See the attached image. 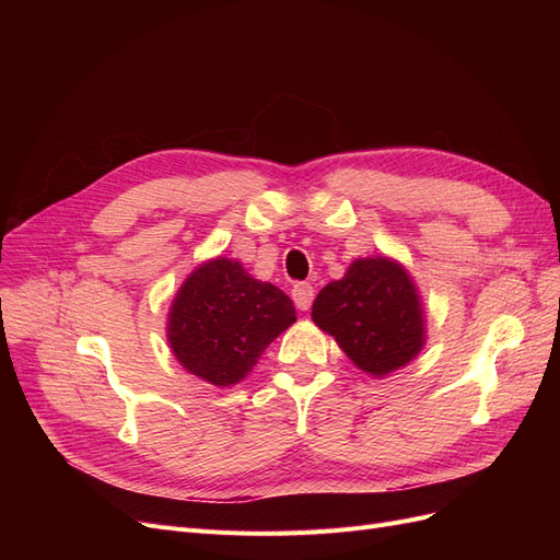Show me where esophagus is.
I'll return each instance as SVG.
<instances>
[{
    "mask_svg": "<svg viewBox=\"0 0 560 560\" xmlns=\"http://www.w3.org/2000/svg\"><path fill=\"white\" fill-rule=\"evenodd\" d=\"M313 296H315V290L311 282H299L292 287V299L299 311H308L313 306Z\"/></svg>",
    "mask_w": 560,
    "mask_h": 560,
    "instance_id": "1",
    "label": "esophagus"
}]
</instances>
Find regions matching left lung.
Returning a JSON list of instances; mask_svg holds the SVG:
<instances>
[{"mask_svg":"<svg viewBox=\"0 0 560 560\" xmlns=\"http://www.w3.org/2000/svg\"><path fill=\"white\" fill-rule=\"evenodd\" d=\"M311 317L374 378L413 362L428 336L418 287L389 257L354 259L341 280L322 287Z\"/></svg>","mask_w":560,"mask_h":560,"instance_id":"left-lung-1","label":"left lung"}]
</instances>
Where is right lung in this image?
<instances>
[{"instance_id":"1","label":"right lung","mask_w":560,"mask_h":560,"mask_svg":"<svg viewBox=\"0 0 560 560\" xmlns=\"http://www.w3.org/2000/svg\"><path fill=\"white\" fill-rule=\"evenodd\" d=\"M294 322V303L276 284L252 278L241 261L214 257L182 282L165 336L189 374L229 387L241 383Z\"/></svg>"}]
</instances>
